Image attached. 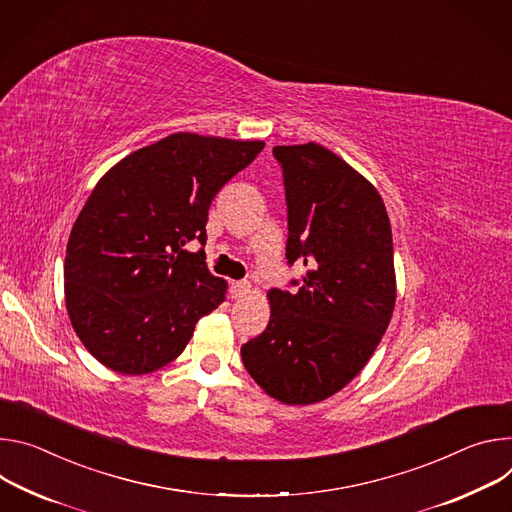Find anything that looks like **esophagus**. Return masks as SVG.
Instances as JSON below:
<instances>
[{
    "label": "esophagus",
    "instance_id": "1",
    "mask_svg": "<svg viewBox=\"0 0 512 512\" xmlns=\"http://www.w3.org/2000/svg\"><path fill=\"white\" fill-rule=\"evenodd\" d=\"M248 291H250V282H248V280L232 282V289H230V293H232V299H240V297H244Z\"/></svg>",
    "mask_w": 512,
    "mask_h": 512
}]
</instances>
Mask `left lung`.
Masks as SVG:
<instances>
[{
	"label": "left lung",
	"instance_id": "obj_1",
	"mask_svg": "<svg viewBox=\"0 0 512 512\" xmlns=\"http://www.w3.org/2000/svg\"><path fill=\"white\" fill-rule=\"evenodd\" d=\"M287 201V262L307 272L272 289L266 329L242 346L250 376L285 405H311L360 374L390 323L396 282L378 191L331 150L274 146Z\"/></svg>",
	"mask_w": 512,
	"mask_h": 512
}]
</instances>
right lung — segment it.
Segmentation results:
<instances>
[{"label":"right lung","instance_id":"add662e5","mask_svg":"<svg viewBox=\"0 0 512 512\" xmlns=\"http://www.w3.org/2000/svg\"><path fill=\"white\" fill-rule=\"evenodd\" d=\"M264 142L170 134L109 168L67 244V311L83 346L120 374L173 362L225 301L205 264L207 211ZM197 239L202 248L187 253Z\"/></svg>","mask_w":512,"mask_h":512}]
</instances>
